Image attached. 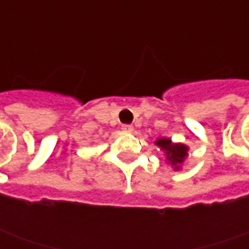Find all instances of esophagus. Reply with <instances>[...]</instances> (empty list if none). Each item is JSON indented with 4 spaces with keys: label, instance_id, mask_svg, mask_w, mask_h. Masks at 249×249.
<instances>
[{
    "label": "esophagus",
    "instance_id": "1",
    "mask_svg": "<svg viewBox=\"0 0 249 249\" xmlns=\"http://www.w3.org/2000/svg\"><path fill=\"white\" fill-rule=\"evenodd\" d=\"M123 131H125V132H132L133 126L129 124H124L123 125Z\"/></svg>",
    "mask_w": 249,
    "mask_h": 249
}]
</instances>
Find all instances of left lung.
<instances>
[{"label": "left lung", "mask_w": 249, "mask_h": 249, "mask_svg": "<svg viewBox=\"0 0 249 249\" xmlns=\"http://www.w3.org/2000/svg\"><path fill=\"white\" fill-rule=\"evenodd\" d=\"M156 144L165 153L168 162H171V165L174 167V169L175 171L180 169V165L183 164L184 159L187 157L189 147L186 144H182V143H174L171 139H167V138L157 139Z\"/></svg>", "instance_id": "obj_1"}]
</instances>
